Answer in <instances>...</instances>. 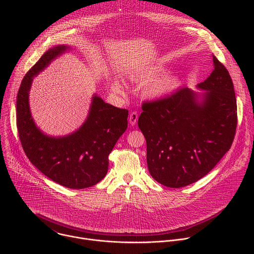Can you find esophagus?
Returning <instances> with one entry per match:
<instances>
[{
	"instance_id": "1",
	"label": "esophagus",
	"mask_w": 254,
	"mask_h": 254,
	"mask_svg": "<svg viewBox=\"0 0 254 254\" xmlns=\"http://www.w3.org/2000/svg\"><path fill=\"white\" fill-rule=\"evenodd\" d=\"M137 114L135 112H132L130 115H129V118H128V121H129V124L131 126H135L136 125V122H137Z\"/></svg>"
}]
</instances>
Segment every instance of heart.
Returning a JSON list of instances; mask_svg holds the SVG:
<instances>
[{
    "mask_svg": "<svg viewBox=\"0 0 254 254\" xmlns=\"http://www.w3.org/2000/svg\"><path fill=\"white\" fill-rule=\"evenodd\" d=\"M166 69L160 66H151L144 68L136 73H133L130 78L134 82H146L152 80L163 73H165ZM180 85V81L176 76L165 75L158 77L157 79L150 82L143 88V95L149 99H160L172 94ZM113 90L117 93H123L124 89L122 84L119 81L113 83Z\"/></svg>",
    "mask_w": 254,
    "mask_h": 254,
    "instance_id": "b5f03b06",
    "label": "heart"
}]
</instances>
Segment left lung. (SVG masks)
<instances>
[{
    "instance_id": "1",
    "label": "left lung",
    "mask_w": 254,
    "mask_h": 254,
    "mask_svg": "<svg viewBox=\"0 0 254 254\" xmlns=\"http://www.w3.org/2000/svg\"><path fill=\"white\" fill-rule=\"evenodd\" d=\"M214 69L197 87L142 103L138 127L147 140V164L160 184L181 188L206 176L229 151L237 127L232 79L213 56Z\"/></svg>"
}]
</instances>
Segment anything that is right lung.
I'll list each match as a JSON object with an SVG mask.
<instances>
[{"label": "right lung", "instance_id": "add662e5", "mask_svg": "<svg viewBox=\"0 0 254 254\" xmlns=\"http://www.w3.org/2000/svg\"><path fill=\"white\" fill-rule=\"evenodd\" d=\"M68 50L67 45L50 48L24 76L17 95V128L23 150L36 168L59 185L84 189L105 177L108 155L127 127L128 111L108 104L94 94L87 119L77 130L58 137L42 132L30 111L32 81Z\"/></svg>", "mask_w": 254, "mask_h": 254}]
</instances>
